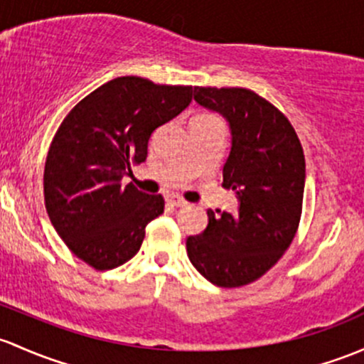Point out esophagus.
I'll return each mask as SVG.
<instances>
[{
  "label": "esophagus",
  "mask_w": 364,
  "mask_h": 364,
  "mask_svg": "<svg viewBox=\"0 0 364 364\" xmlns=\"http://www.w3.org/2000/svg\"><path fill=\"white\" fill-rule=\"evenodd\" d=\"M167 202H169L171 205H174V208H186V205H188V202H186L185 198L179 197V195H167Z\"/></svg>",
  "instance_id": "esophagus-1"
}]
</instances>
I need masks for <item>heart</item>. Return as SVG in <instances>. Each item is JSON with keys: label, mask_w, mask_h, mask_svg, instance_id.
I'll use <instances>...</instances> for the list:
<instances>
[{"label": "heart", "mask_w": 364, "mask_h": 364, "mask_svg": "<svg viewBox=\"0 0 364 364\" xmlns=\"http://www.w3.org/2000/svg\"><path fill=\"white\" fill-rule=\"evenodd\" d=\"M198 117H208V114H198Z\"/></svg>", "instance_id": "obj_1"}]
</instances>
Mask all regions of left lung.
I'll return each mask as SVG.
<instances>
[{"mask_svg":"<svg viewBox=\"0 0 364 364\" xmlns=\"http://www.w3.org/2000/svg\"><path fill=\"white\" fill-rule=\"evenodd\" d=\"M193 99L230 124L232 150L223 186L239 213L208 211V228L186 239L195 269L213 284L239 288L262 277L296 235L305 188V156L284 113L250 89L195 87Z\"/></svg>","mask_w":364,"mask_h":364,"instance_id":"obj_1","label":"left lung"}]
</instances>
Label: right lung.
Segmentation results:
<instances>
[{"instance_id":"1","label":"right lung","mask_w":364,"mask_h":364,"mask_svg":"<svg viewBox=\"0 0 364 364\" xmlns=\"http://www.w3.org/2000/svg\"><path fill=\"white\" fill-rule=\"evenodd\" d=\"M190 102V85L120 76L83 97L57 129L45 162V208L64 244L92 269L129 262L146 225L164 213L162 195L124 186L122 178L146 160L151 132Z\"/></svg>"}]
</instances>
